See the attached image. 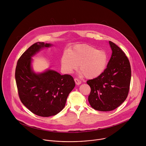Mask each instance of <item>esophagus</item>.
Masks as SVG:
<instances>
[{
	"instance_id": "obj_1",
	"label": "esophagus",
	"mask_w": 146,
	"mask_h": 146,
	"mask_svg": "<svg viewBox=\"0 0 146 146\" xmlns=\"http://www.w3.org/2000/svg\"><path fill=\"white\" fill-rule=\"evenodd\" d=\"M74 81H75V82H76V84H77V85H80V84H81V81L80 80H78V78H74Z\"/></svg>"
}]
</instances>
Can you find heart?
Segmentation results:
<instances>
[{
	"instance_id": "1",
	"label": "heart",
	"mask_w": 146,
	"mask_h": 146,
	"mask_svg": "<svg viewBox=\"0 0 146 146\" xmlns=\"http://www.w3.org/2000/svg\"><path fill=\"white\" fill-rule=\"evenodd\" d=\"M61 66L64 71L71 73L79 65L81 75L87 78H94L99 76L106 68L108 56L103 50L87 45H77L65 52L62 56Z\"/></svg>"
}]
</instances>
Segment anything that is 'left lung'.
Returning a JSON list of instances; mask_svg holds the SVG:
<instances>
[{"label":"left lung","instance_id":"obj_1","mask_svg":"<svg viewBox=\"0 0 146 146\" xmlns=\"http://www.w3.org/2000/svg\"><path fill=\"white\" fill-rule=\"evenodd\" d=\"M112 54L107 68L99 76L89 80L88 102L95 110L109 111L119 106L127 99L130 87L131 68L123 51L109 41Z\"/></svg>","mask_w":146,"mask_h":146}]
</instances>
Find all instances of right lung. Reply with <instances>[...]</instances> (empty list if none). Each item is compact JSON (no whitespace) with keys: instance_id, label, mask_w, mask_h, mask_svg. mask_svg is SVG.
I'll return each mask as SVG.
<instances>
[{"instance_id":"add662e5","label":"right lung","mask_w":146,"mask_h":146,"mask_svg":"<svg viewBox=\"0 0 146 146\" xmlns=\"http://www.w3.org/2000/svg\"><path fill=\"white\" fill-rule=\"evenodd\" d=\"M52 44L37 42L19 58L15 77L19 99L31 112L47 117L59 113L65 106L67 98L75 87L73 77L60 75L52 70L36 73L32 68V57Z\"/></svg>"}]
</instances>
